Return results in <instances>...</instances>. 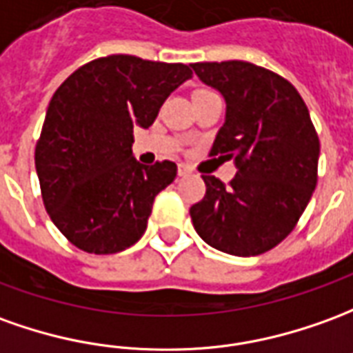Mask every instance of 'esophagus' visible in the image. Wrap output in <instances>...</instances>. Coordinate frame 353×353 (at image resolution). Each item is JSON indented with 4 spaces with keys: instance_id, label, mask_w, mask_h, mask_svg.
Instances as JSON below:
<instances>
[{
    "instance_id": "34e87169",
    "label": "esophagus",
    "mask_w": 353,
    "mask_h": 353,
    "mask_svg": "<svg viewBox=\"0 0 353 353\" xmlns=\"http://www.w3.org/2000/svg\"><path fill=\"white\" fill-rule=\"evenodd\" d=\"M189 174H191V170L187 168L185 164H179V166H177V176H179V177L189 176Z\"/></svg>"
}]
</instances>
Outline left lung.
<instances>
[{
    "label": "left lung",
    "instance_id": "1",
    "mask_svg": "<svg viewBox=\"0 0 353 353\" xmlns=\"http://www.w3.org/2000/svg\"><path fill=\"white\" fill-rule=\"evenodd\" d=\"M199 80L221 93L225 122L212 157L235 162L225 187L202 176L206 194L191 206L194 231L233 256H258L294 229L317 183L319 139L296 88L245 61L194 63Z\"/></svg>",
    "mask_w": 353,
    "mask_h": 353
}]
</instances>
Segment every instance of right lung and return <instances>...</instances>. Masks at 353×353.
I'll return each mask as SVG.
<instances>
[{"instance_id": "1", "label": "right lung", "mask_w": 353, "mask_h": 353, "mask_svg": "<svg viewBox=\"0 0 353 353\" xmlns=\"http://www.w3.org/2000/svg\"><path fill=\"white\" fill-rule=\"evenodd\" d=\"M191 66L134 55L91 61L49 101L36 145L41 199L63 235L90 254H117L147 229L154 196L176 179L170 160L145 166L132 152Z\"/></svg>"}]
</instances>
